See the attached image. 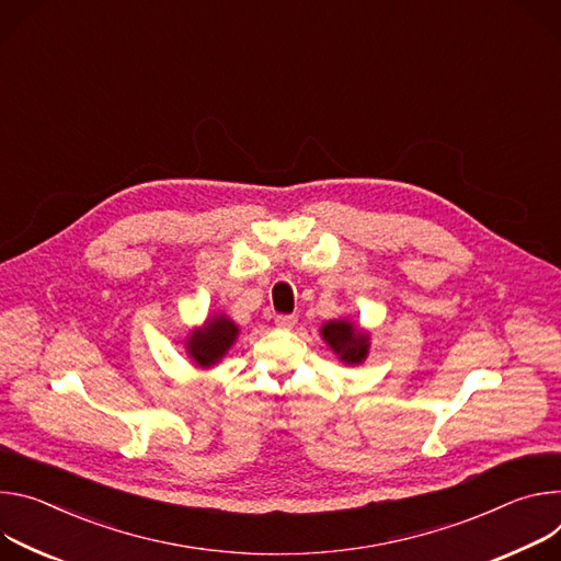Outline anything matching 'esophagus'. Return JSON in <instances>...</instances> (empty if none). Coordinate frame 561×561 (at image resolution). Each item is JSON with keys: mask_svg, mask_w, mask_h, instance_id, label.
I'll return each mask as SVG.
<instances>
[{"mask_svg": "<svg viewBox=\"0 0 561 561\" xmlns=\"http://www.w3.org/2000/svg\"><path fill=\"white\" fill-rule=\"evenodd\" d=\"M296 321H298V317H294V314H280V317H276V328L291 330L296 325Z\"/></svg>", "mask_w": 561, "mask_h": 561, "instance_id": "34e87169", "label": "esophagus"}]
</instances>
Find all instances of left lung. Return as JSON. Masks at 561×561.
Here are the masks:
<instances>
[{
  "mask_svg": "<svg viewBox=\"0 0 561 561\" xmlns=\"http://www.w3.org/2000/svg\"><path fill=\"white\" fill-rule=\"evenodd\" d=\"M321 336L334 350V354H339V358L343 363L356 365V363L365 360V356H367L369 336L363 334L360 330H356L354 323H350L347 319L328 321L321 328Z\"/></svg>",
  "mask_w": 561,
  "mask_h": 561,
  "instance_id": "8db88e82",
  "label": "left lung"
}]
</instances>
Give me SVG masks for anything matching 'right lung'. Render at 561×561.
<instances>
[{"mask_svg": "<svg viewBox=\"0 0 561 561\" xmlns=\"http://www.w3.org/2000/svg\"><path fill=\"white\" fill-rule=\"evenodd\" d=\"M236 339L238 325L231 319L222 314L209 317L203 328L186 336V352H190L198 367H211L227 354Z\"/></svg>", "mask_w": 561, "mask_h": 561, "instance_id": "right-lung-1", "label": "right lung"}]
</instances>
